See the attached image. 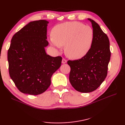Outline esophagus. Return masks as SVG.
<instances>
[{
  "label": "esophagus",
  "instance_id": "obj_1",
  "mask_svg": "<svg viewBox=\"0 0 125 125\" xmlns=\"http://www.w3.org/2000/svg\"><path fill=\"white\" fill-rule=\"evenodd\" d=\"M67 62V60L66 59L62 58V63H66Z\"/></svg>",
  "mask_w": 125,
  "mask_h": 125
}]
</instances>
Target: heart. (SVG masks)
I'll list each match as a JSON object with an SVG mask.
<instances>
[{"mask_svg": "<svg viewBox=\"0 0 125 125\" xmlns=\"http://www.w3.org/2000/svg\"><path fill=\"white\" fill-rule=\"evenodd\" d=\"M50 42L52 46L60 49L65 46L66 55L72 59L85 56L91 48L94 32L90 26L79 22H66L55 26L52 31Z\"/></svg>", "mask_w": 125, "mask_h": 125, "instance_id": "1", "label": "heart"}]
</instances>
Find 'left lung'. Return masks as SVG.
<instances>
[{
	"label": "left lung",
	"instance_id": "1",
	"mask_svg": "<svg viewBox=\"0 0 125 125\" xmlns=\"http://www.w3.org/2000/svg\"><path fill=\"white\" fill-rule=\"evenodd\" d=\"M91 22L94 40L91 48L81 59L68 60L70 67L69 81L74 89L82 93H89L97 89L107 74L110 60L109 41L107 35L94 20Z\"/></svg>",
	"mask_w": 125,
	"mask_h": 125
}]
</instances>
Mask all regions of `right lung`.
Masks as SVG:
<instances>
[{"mask_svg":"<svg viewBox=\"0 0 125 125\" xmlns=\"http://www.w3.org/2000/svg\"><path fill=\"white\" fill-rule=\"evenodd\" d=\"M48 22H30L13 36L8 51L9 73L18 90L39 95L51 83V77L61 66L62 57L47 55Z\"/></svg>","mask_w":125,"mask_h":125,"instance_id":"1","label":"right lung"}]
</instances>
